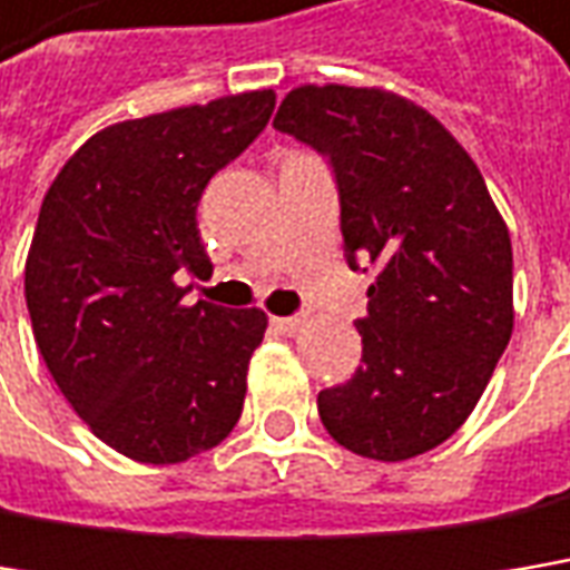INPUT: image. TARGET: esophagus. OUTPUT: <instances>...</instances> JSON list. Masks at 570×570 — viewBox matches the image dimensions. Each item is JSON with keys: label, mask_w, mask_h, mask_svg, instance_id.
Wrapping results in <instances>:
<instances>
[{"label": "esophagus", "mask_w": 570, "mask_h": 570, "mask_svg": "<svg viewBox=\"0 0 570 570\" xmlns=\"http://www.w3.org/2000/svg\"><path fill=\"white\" fill-rule=\"evenodd\" d=\"M274 325L284 332V335H296L299 328H303V318L299 316H277L274 318Z\"/></svg>", "instance_id": "esophagus-1"}]
</instances>
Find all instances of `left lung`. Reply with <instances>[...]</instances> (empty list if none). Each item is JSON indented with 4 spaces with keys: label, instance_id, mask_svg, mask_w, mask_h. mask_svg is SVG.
<instances>
[{
    "label": "left lung",
    "instance_id": "8db88e82",
    "mask_svg": "<svg viewBox=\"0 0 570 570\" xmlns=\"http://www.w3.org/2000/svg\"><path fill=\"white\" fill-rule=\"evenodd\" d=\"M274 128L332 157L348 264L374 271L361 367L322 390L318 419L348 452L406 461L474 413L513 335V245L452 131L381 86L306 83Z\"/></svg>",
    "mask_w": 570,
    "mask_h": 570
}]
</instances>
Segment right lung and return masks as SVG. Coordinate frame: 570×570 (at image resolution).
Here are the masks:
<instances>
[{"label": "right lung", "mask_w": 570, "mask_h": 570, "mask_svg": "<svg viewBox=\"0 0 570 570\" xmlns=\"http://www.w3.org/2000/svg\"><path fill=\"white\" fill-rule=\"evenodd\" d=\"M274 89L218 96L96 131L60 167L24 261V299L51 377L118 454L180 464L242 416L261 309L184 303L209 271L196 206L252 145Z\"/></svg>", "instance_id": "1"}]
</instances>
